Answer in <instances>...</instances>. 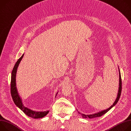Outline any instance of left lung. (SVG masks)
<instances>
[{"mask_svg":"<svg viewBox=\"0 0 131 131\" xmlns=\"http://www.w3.org/2000/svg\"><path fill=\"white\" fill-rule=\"evenodd\" d=\"M118 68H119V90H118V92L117 97L115 101L113 103V104L109 108H107L106 109L102 110L101 111L98 112V113L93 114H91V115H85V114H81L80 113H79V112H78V113L79 114L81 115V116H82V117L83 118H84L92 119V118H96V117H101V116H103V115H104L105 114H106V113H107V112L110 109H111L112 108H113V107H114L117 104V103H118V101H119V100L120 99V95H121V89H122V81H121V73H120V69H119V66H118Z\"/></svg>","mask_w":131,"mask_h":131,"instance_id":"1","label":"left lung"}]
</instances>
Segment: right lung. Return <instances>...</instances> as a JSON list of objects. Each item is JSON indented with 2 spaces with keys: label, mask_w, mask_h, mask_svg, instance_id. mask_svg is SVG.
<instances>
[{
  "label": "right lung",
  "mask_w": 131,
  "mask_h": 131,
  "mask_svg": "<svg viewBox=\"0 0 131 131\" xmlns=\"http://www.w3.org/2000/svg\"><path fill=\"white\" fill-rule=\"evenodd\" d=\"M24 53L22 55V57L17 60L16 63H15L13 69L12 70L11 73V96L13 99V101L15 104V105L19 108L23 113L25 114L27 116L34 118V119H39L41 118L46 116L49 112V110H47L45 111H36L31 109L25 107L22 102V99L20 96L18 92L17 91V89L16 88V72L17 70V68L18 65H19L22 58H23ZM58 92L55 95V97L57 96Z\"/></svg>",
  "instance_id": "add662e5"
}]
</instances>
